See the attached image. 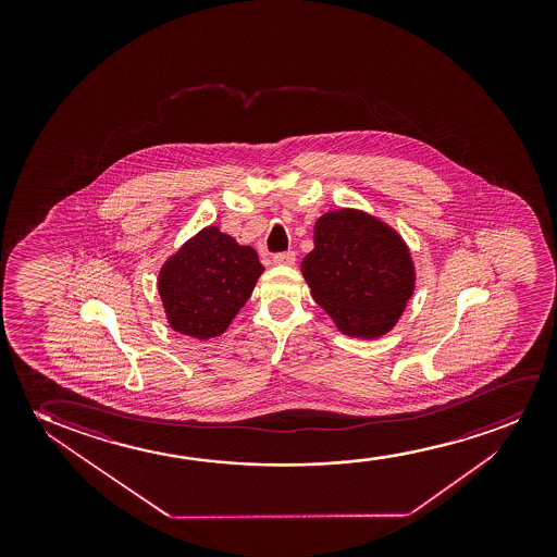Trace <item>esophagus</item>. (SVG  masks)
<instances>
[{"label": "esophagus", "instance_id": "1", "mask_svg": "<svg viewBox=\"0 0 557 557\" xmlns=\"http://www.w3.org/2000/svg\"><path fill=\"white\" fill-rule=\"evenodd\" d=\"M295 260H297L295 251L277 252V255H274V264H277V267H293Z\"/></svg>", "mask_w": 557, "mask_h": 557}]
</instances>
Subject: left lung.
Segmentation results:
<instances>
[{"mask_svg": "<svg viewBox=\"0 0 557 557\" xmlns=\"http://www.w3.org/2000/svg\"><path fill=\"white\" fill-rule=\"evenodd\" d=\"M312 297L344 335L379 338L394 329L414 290L404 237L359 209L321 214L300 264Z\"/></svg>", "mask_w": 557, "mask_h": 557, "instance_id": "left-lung-1", "label": "left lung"}]
</instances>
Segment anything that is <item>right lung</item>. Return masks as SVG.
I'll list each match as a JSON object with an SVG mask.
<instances>
[{"mask_svg": "<svg viewBox=\"0 0 557 557\" xmlns=\"http://www.w3.org/2000/svg\"><path fill=\"white\" fill-rule=\"evenodd\" d=\"M262 272L252 247L237 244L216 226L199 230L165 260L158 275L169 325L198 341L222 335Z\"/></svg>", "mask_w": 557, "mask_h": 557, "instance_id": "right-lung-1", "label": "right lung"}]
</instances>
